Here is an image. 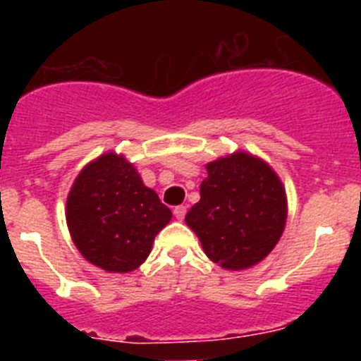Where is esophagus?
I'll return each mask as SVG.
<instances>
[{
    "label": "esophagus",
    "instance_id": "34e87169",
    "mask_svg": "<svg viewBox=\"0 0 361 361\" xmlns=\"http://www.w3.org/2000/svg\"><path fill=\"white\" fill-rule=\"evenodd\" d=\"M186 212H188L186 206H175V208H173L175 219H177V220H183L184 216H186Z\"/></svg>",
    "mask_w": 361,
    "mask_h": 361
}]
</instances>
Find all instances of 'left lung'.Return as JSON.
<instances>
[{"label": "left lung", "mask_w": 361, "mask_h": 361, "mask_svg": "<svg viewBox=\"0 0 361 361\" xmlns=\"http://www.w3.org/2000/svg\"><path fill=\"white\" fill-rule=\"evenodd\" d=\"M200 200L186 224L204 253L226 269H245L266 258L282 237L288 202L269 166L250 153L209 162Z\"/></svg>", "instance_id": "1"}]
</instances>
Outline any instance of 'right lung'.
<instances>
[{
  "label": "right lung",
  "instance_id": "obj_1",
  "mask_svg": "<svg viewBox=\"0 0 361 361\" xmlns=\"http://www.w3.org/2000/svg\"><path fill=\"white\" fill-rule=\"evenodd\" d=\"M170 219V208L116 153L101 155L82 168L66 200L73 244L88 262L110 273H128L141 266L155 235Z\"/></svg>",
  "mask_w": 361,
  "mask_h": 361
}]
</instances>
